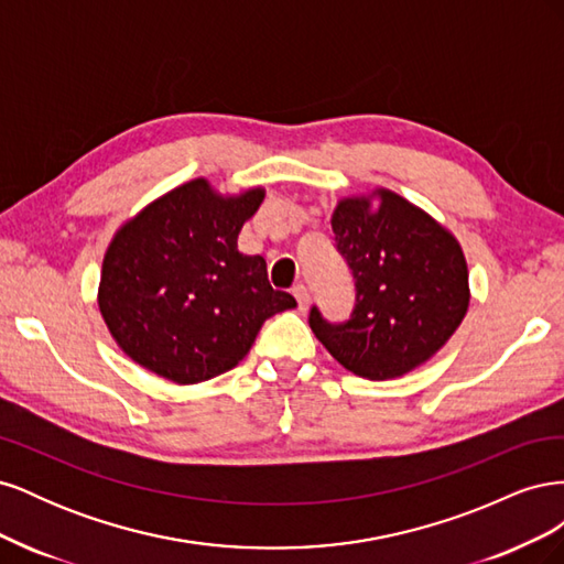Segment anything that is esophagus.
Segmentation results:
<instances>
[{
	"instance_id": "1",
	"label": "esophagus",
	"mask_w": 564,
	"mask_h": 564,
	"mask_svg": "<svg viewBox=\"0 0 564 564\" xmlns=\"http://www.w3.org/2000/svg\"><path fill=\"white\" fill-rule=\"evenodd\" d=\"M292 294H294V296H296V301H299V311H305V308H308V303H311L308 289H305L303 284H296V286L292 289Z\"/></svg>"
}]
</instances>
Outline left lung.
I'll use <instances>...</instances> for the list:
<instances>
[{"label": "left lung", "instance_id": "obj_1", "mask_svg": "<svg viewBox=\"0 0 564 564\" xmlns=\"http://www.w3.org/2000/svg\"><path fill=\"white\" fill-rule=\"evenodd\" d=\"M332 230L352 272L355 308L340 324L313 308L308 322L319 344L338 365L371 381L429 362L470 303L468 263L456 237L386 187L340 199Z\"/></svg>", "mask_w": 564, "mask_h": 564}]
</instances>
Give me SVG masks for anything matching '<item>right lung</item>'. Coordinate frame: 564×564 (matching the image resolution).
<instances>
[{
	"instance_id": "add662e5",
	"label": "right lung",
	"mask_w": 564,
	"mask_h": 564,
	"mask_svg": "<svg viewBox=\"0 0 564 564\" xmlns=\"http://www.w3.org/2000/svg\"><path fill=\"white\" fill-rule=\"evenodd\" d=\"M263 187L216 193L187 181L119 228L104 256L98 308L135 365L181 386L245 360L263 322L294 308L268 282L263 256L237 249Z\"/></svg>"
}]
</instances>
